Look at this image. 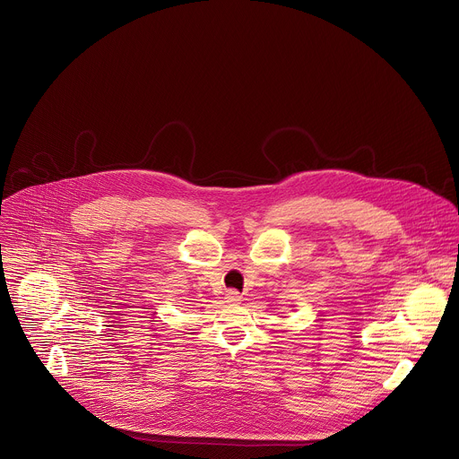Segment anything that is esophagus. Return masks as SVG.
Masks as SVG:
<instances>
[{"label": "esophagus", "mask_w": 459, "mask_h": 459, "mask_svg": "<svg viewBox=\"0 0 459 459\" xmlns=\"http://www.w3.org/2000/svg\"><path fill=\"white\" fill-rule=\"evenodd\" d=\"M226 302L228 304H238L240 302V295H238V291H235V290H230V291H226Z\"/></svg>", "instance_id": "obj_1"}]
</instances>
